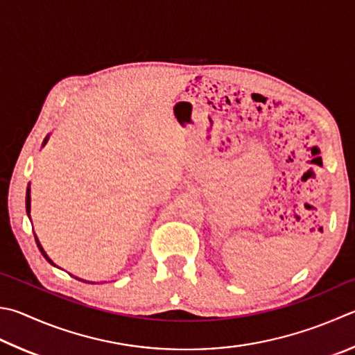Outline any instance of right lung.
<instances>
[{"mask_svg": "<svg viewBox=\"0 0 355 355\" xmlns=\"http://www.w3.org/2000/svg\"><path fill=\"white\" fill-rule=\"evenodd\" d=\"M46 141H48V138L43 141V146H44V144H46ZM29 211H31V189L28 188V191H26V212H28V214H29ZM35 242H37V247H38V248H40V251H42V254H43L44 257H46V261H48L49 263H53V266H54V262L49 259V257H48V254H46V253H44V250L42 248V245H40V242H38V239H37V236H35Z\"/></svg>", "mask_w": 355, "mask_h": 355, "instance_id": "1", "label": "right lung"}]
</instances>
